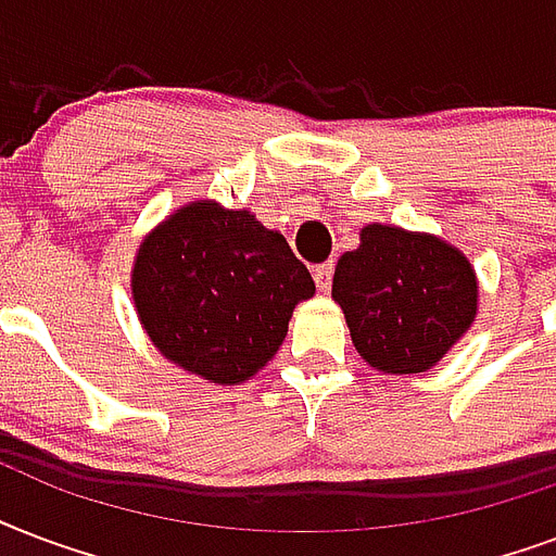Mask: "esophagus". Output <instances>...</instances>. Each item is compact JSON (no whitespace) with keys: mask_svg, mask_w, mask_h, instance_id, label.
Masks as SVG:
<instances>
[{"mask_svg":"<svg viewBox=\"0 0 556 556\" xmlns=\"http://www.w3.org/2000/svg\"><path fill=\"white\" fill-rule=\"evenodd\" d=\"M313 278H316V287L321 292H330V283H333V261H327V264H318L313 269Z\"/></svg>","mask_w":556,"mask_h":556,"instance_id":"1","label":"esophagus"}]
</instances>
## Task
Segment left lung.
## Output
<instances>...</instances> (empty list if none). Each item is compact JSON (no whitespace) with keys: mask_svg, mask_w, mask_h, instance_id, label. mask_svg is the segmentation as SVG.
I'll return each instance as SVG.
<instances>
[{"mask_svg":"<svg viewBox=\"0 0 556 556\" xmlns=\"http://www.w3.org/2000/svg\"><path fill=\"white\" fill-rule=\"evenodd\" d=\"M333 301L356 354L382 374H420L470 330L479 281L446 240L371 223L339 257Z\"/></svg>","mask_w":556,"mask_h":556,"instance_id":"obj_1","label":"left lung"}]
</instances>
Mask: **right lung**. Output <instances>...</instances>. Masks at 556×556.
Wrapping results in <instances>:
<instances>
[{"mask_svg": "<svg viewBox=\"0 0 556 556\" xmlns=\"http://www.w3.org/2000/svg\"><path fill=\"white\" fill-rule=\"evenodd\" d=\"M316 283L283 235L252 211L211 200L150 231L132 266V301L159 354L217 386H238L281 348L295 304Z\"/></svg>", "mask_w": 556, "mask_h": 556, "instance_id": "add662e5", "label": "right lung"}]
</instances>
